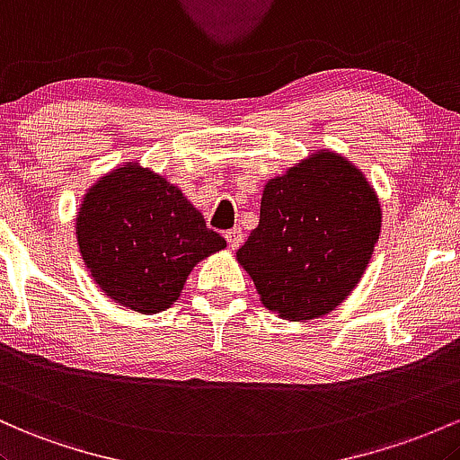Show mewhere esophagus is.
Segmentation results:
<instances>
[{
    "instance_id": "34e87169",
    "label": "esophagus",
    "mask_w": 460,
    "mask_h": 460,
    "mask_svg": "<svg viewBox=\"0 0 460 460\" xmlns=\"http://www.w3.org/2000/svg\"><path fill=\"white\" fill-rule=\"evenodd\" d=\"M226 241H228L230 250H236V247L243 243V232H241L239 228H232L226 232Z\"/></svg>"
}]
</instances>
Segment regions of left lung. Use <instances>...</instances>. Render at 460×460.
<instances>
[{
	"label": "left lung",
	"instance_id": "left-lung-1",
	"mask_svg": "<svg viewBox=\"0 0 460 460\" xmlns=\"http://www.w3.org/2000/svg\"><path fill=\"white\" fill-rule=\"evenodd\" d=\"M380 221L378 195L363 172L322 149L265 184L261 219L236 261L265 308L306 322L354 291L378 243Z\"/></svg>",
	"mask_w": 460,
	"mask_h": 460
}]
</instances>
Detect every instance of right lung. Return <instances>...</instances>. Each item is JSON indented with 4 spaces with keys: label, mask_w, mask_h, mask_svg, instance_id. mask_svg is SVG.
Here are the masks:
<instances>
[{
    "label": "right lung",
    "mask_w": 460,
    "mask_h": 460,
    "mask_svg": "<svg viewBox=\"0 0 460 460\" xmlns=\"http://www.w3.org/2000/svg\"><path fill=\"white\" fill-rule=\"evenodd\" d=\"M75 236L97 287L143 314L172 306L193 267L226 247L182 190L138 163L112 169L86 190Z\"/></svg>",
    "instance_id": "obj_1"
}]
</instances>
